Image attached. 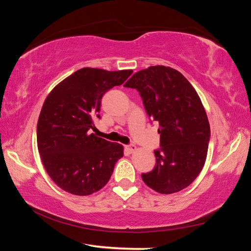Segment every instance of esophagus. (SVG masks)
Wrapping results in <instances>:
<instances>
[{"mask_svg":"<svg viewBox=\"0 0 251 251\" xmlns=\"http://www.w3.org/2000/svg\"><path fill=\"white\" fill-rule=\"evenodd\" d=\"M126 151H129V152H134L136 151V146L135 145H128L126 146Z\"/></svg>","mask_w":251,"mask_h":251,"instance_id":"34e87169","label":"esophagus"}]
</instances>
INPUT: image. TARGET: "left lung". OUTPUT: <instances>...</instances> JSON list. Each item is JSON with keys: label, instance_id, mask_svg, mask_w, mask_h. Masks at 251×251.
Returning a JSON list of instances; mask_svg holds the SVG:
<instances>
[{"label": "left lung", "instance_id": "obj_1", "mask_svg": "<svg viewBox=\"0 0 251 251\" xmlns=\"http://www.w3.org/2000/svg\"><path fill=\"white\" fill-rule=\"evenodd\" d=\"M125 87L136 88L147 115L158 122L160 150L156 166L142 174L150 188L174 194L188 187L205 165L210 127L197 92L180 72L163 65L135 73Z\"/></svg>", "mask_w": 251, "mask_h": 251}]
</instances>
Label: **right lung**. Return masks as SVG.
Returning a JSON list of instances; mask_svg holds the SVG:
<instances>
[{
    "label": "right lung",
    "instance_id": "right-lung-1",
    "mask_svg": "<svg viewBox=\"0 0 251 251\" xmlns=\"http://www.w3.org/2000/svg\"><path fill=\"white\" fill-rule=\"evenodd\" d=\"M131 73L84 67L46 97L37 122V148L46 173L59 188L87 196L108 182L124 147L90 134V129L94 118H100L101 97Z\"/></svg>",
    "mask_w": 251,
    "mask_h": 251
}]
</instances>
